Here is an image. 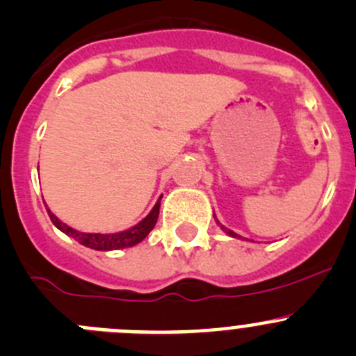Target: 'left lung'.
<instances>
[{
	"label": "left lung",
	"mask_w": 356,
	"mask_h": 356,
	"mask_svg": "<svg viewBox=\"0 0 356 356\" xmlns=\"http://www.w3.org/2000/svg\"><path fill=\"white\" fill-rule=\"evenodd\" d=\"M221 228H223V230H225V232H227V234H228V235H232V237H237V235H235V234H234V232H232V230H227V228H225V227H223V225H221Z\"/></svg>",
	"instance_id": "8db88e82"
}]
</instances>
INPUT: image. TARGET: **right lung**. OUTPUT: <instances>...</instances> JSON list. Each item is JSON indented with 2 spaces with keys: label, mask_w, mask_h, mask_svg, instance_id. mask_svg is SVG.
Listing matches in <instances>:
<instances>
[{
  "label": "right lung",
  "mask_w": 356,
  "mask_h": 356,
  "mask_svg": "<svg viewBox=\"0 0 356 356\" xmlns=\"http://www.w3.org/2000/svg\"><path fill=\"white\" fill-rule=\"evenodd\" d=\"M159 202L161 198L158 200V204L154 205L151 212H149L147 218H144L138 225L131 227L129 230L124 232H119V234H82V232L73 230L70 228L68 225L61 223L54 214L47 209L49 212V218H51L52 223L59 228L61 232H65L66 235L73 237L77 242H81L82 245L86 248H91L96 249V251H112V249H122V248H131V245L138 244V242L144 241L145 237L149 235V232L154 228L156 221H158V216H159Z\"/></svg>",
  "instance_id": "1"
}]
</instances>
